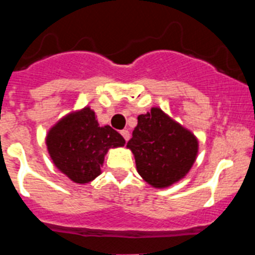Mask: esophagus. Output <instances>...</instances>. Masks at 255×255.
Segmentation results:
<instances>
[{
  "label": "esophagus",
  "instance_id": "34e87169",
  "mask_svg": "<svg viewBox=\"0 0 255 255\" xmlns=\"http://www.w3.org/2000/svg\"><path fill=\"white\" fill-rule=\"evenodd\" d=\"M121 135H123L124 139H125L126 141H128L130 139V131H129V130H126V129L121 130Z\"/></svg>",
  "mask_w": 255,
  "mask_h": 255
}]
</instances>
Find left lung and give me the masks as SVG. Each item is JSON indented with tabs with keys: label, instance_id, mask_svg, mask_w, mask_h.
I'll return each mask as SVG.
<instances>
[{
	"label": "left lung",
	"instance_id": "1",
	"mask_svg": "<svg viewBox=\"0 0 255 255\" xmlns=\"http://www.w3.org/2000/svg\"><path fill=\"white\" fill-rule=\"evenodd\" d=\"M136 170L153 188H167L185 177L198 154V139L161 108L138 116L128 145Z\"/></svg>",
	"mask_w": 255,
	"mask_h": 255
}]
</instances>
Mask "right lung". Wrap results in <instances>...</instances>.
Here are the masks:
<instances>
[{"label": "right lung", "mask_w": 255, "mask_h": 255, "mask_svg": "<svg viewBox=\"0 0 255 255\" xmlns=\"http://www.w3.org/2000/svg\"><path fill=\"white\" fill-rule=\"evenodd\" d=\"M91 107L71 112L52 126L47 149L56 167L76 184H87L101 175L110 148L124 147L125 139L111 126H100Z\"/></svg>", "instance_id": "1"}]
</instances>
